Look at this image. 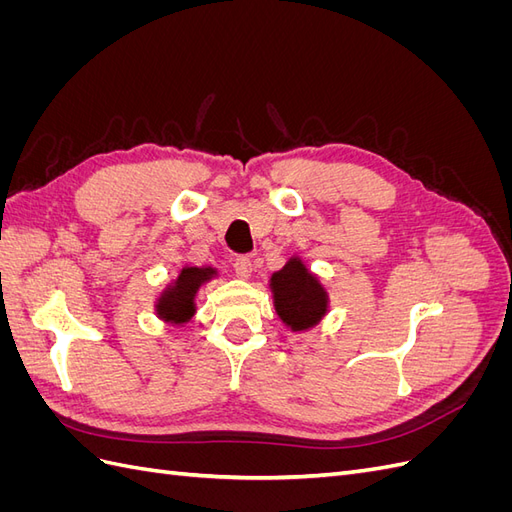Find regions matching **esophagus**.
Here are the masks:
<instances>
[{
  "label": "esophagus",
  "instance_id": "1",
  "mask_svg": "<svg viewBox=\"0 0 512 512\" xmlns=\"http://www.w3.org/2000/svg\"><path fill=\"white\" fill-rule=\"evenodd\" d=\"M232 269H235V273L241 277V280H247V277H250L254 271V265L247 256H237L235 262H232Z\"/></svg>",
  "mask_w": 512,
  "mask_h": 512
}]
</instances>
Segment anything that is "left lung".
<instances>
[{"mask_svg": "<svg viewBox=\"0 0 512 512\" xmlns=\"http://www.w3.org/2000/svg\"><path fill=\"white\" fill-rule=\"evenodd\" d=\"M271 290L277 316L292 331L314 327L327 314V292L299 258H290L282 271L273 273Z\"/></svg>", "mask_w": 512, "mask_h": 512, "instance_id": "left-lung-1", "label": "left lung"}]
</instances>
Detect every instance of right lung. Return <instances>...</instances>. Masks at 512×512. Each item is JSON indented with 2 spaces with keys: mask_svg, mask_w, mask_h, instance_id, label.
<instances>
[{
  "mask_svg": "<svg viewBox=\"0 0 512 512\" xmlns=\"http://www.w3.org/2000/svg\"><path fill=\"white\" fill-rule=\"evenodd\" d=\"M215 271L209 269H198V267H185L173 288H168L162 299L158 301V316L166 322L183 324L188 322L194 314V297L200 284L211 280Z\"/></svg>",
  "mask_w": 512,
  "mask_h": 512,
  "instance_id": "add662e5",
  "label": "right lung"
}]
</instances>
